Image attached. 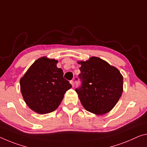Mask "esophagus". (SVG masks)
<instances>
[{
    "instance_id": "34e87169",
    "label": "esophagus",
    "mask_w": 147,
    "mask_h": 147,
    "mask_svg": "<svg viewBox=\"0 0 147 147\" xmlns=\"http://www.w3.org/2000/svg\"><path fill=\"white\" fill-rule=\"evenodd\" d=\"M70 83L71 84L72 86H73V87L74 85V81L73 80H71V81H70Z\"/></svg>"
}]
</instances>
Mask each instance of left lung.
Wrapping results in <instances>:
<instances>
[{"label": "left lung", "instance_id": "1", "mask_svg": "<svg viewBox=\"0 0 147 147\" xmlns=\"http://www.w3.org/2000/svg\"><path fill=\"white\" fill-rule=\"evenodd\" d=\"M81 65L80 87L76 88L79 99L86 111L97 115L111 111L122 96L123 76L116 67L97 57Z\"/></svg>", "mask_w": 147, "mask_h": 147}]
</instances>
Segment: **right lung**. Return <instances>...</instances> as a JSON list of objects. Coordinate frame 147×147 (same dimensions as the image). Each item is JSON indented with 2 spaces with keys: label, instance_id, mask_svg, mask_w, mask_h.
Listing matches in <instances>:
<instances>
[{
  "label": "right lung",
  "instance_id": "right-lung-1",
  "mask_svg": "<svg viewBox=\"0 0 147 147\" xmlns=\"http://www.w3.org/2000/svg\"><path fill=\"white\" fill-rule=\"evenodd\" d=\"M57 60L46 57L33 63L20 80V89L26 104L36 113L44 115L56 109L72 86L63 78Z\"/></svg>",
  "mask_w": 147,
  "mask_h": 147
}]
</instances>
